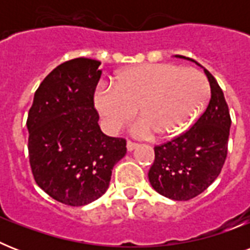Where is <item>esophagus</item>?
<instances>
[{
	"label": "esophagus",
	"instance_id": "34e87169",
	"mask_svg": "<svg viewBox=\"0 0 250 250\" xmlns=\"http://www.w3.org/2000/svg\"><path fill=\"white\" fill-rule=\"evenodd\" d=\"M136 148L137 144H135L132 141H127V150H128V152H132V150H135Z\"/></svg>",
	"mask_w": 250,
	"mask_h": 250
}]
</instances>
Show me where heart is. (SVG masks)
Listing matches in <instances>:
<instances>
[{"mask_svg": "<svg viewBox=\"0 0 250 250\" xmlns=\"http://www.w3.org/2000/svg\"><path fill=\"white\" fill-rule=\"evenodd\" d=\"M205 76L172 63H144L118 72L114 85L100 84L94 105L110 132H117L136 109L132 132L139 137L156 133L174 137L187 131L209 104Z\"/></svg>", "mask_w": 250, "mask_h": 250, "instance_id": "obj_1", "label": "heart"}]
</instances>
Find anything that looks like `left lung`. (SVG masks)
Masks as SVG:
<instances>
[{
	"mask_svg": "<svg viewBox=\"0 0 250 250\" xmlns=\"http://www.w3.org/2000/svg\"><path fill=\"white\" fill-rule=\"evenodd\" d=\"M210 84L209 105L189 131L154 148L149 182L160 194L175 201H188L202 193L221 174L227 157L231 118L221 86L205 67Z\"/></svg>",
	"mask_w": 250,
	"mask_h": 250,
	"instance_id": "left-lung-1",
	"label": "left lung"
}]
</instances>
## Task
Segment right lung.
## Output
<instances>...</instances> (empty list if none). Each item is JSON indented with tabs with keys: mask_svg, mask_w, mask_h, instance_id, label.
<instances>
[{
	"mask_svg": "<svg viewBox=\"0 0 250 250\" xmlns=\"http://www.w3.org/2000/svg\"><path fill=\"white\" fill-rule=\"evenodd\" d=\"M101 62L75 58L57 66L37 88L27 119L29 164L41 189L64 205L93 202L109 188L127 153L125 139L98 125L93 94Z\"/></svg>",
	"mask_w": 250,
	"mask_h": 250,
	"instance_id": "right-lung-1",
	"label": "right lung"
}]
</instances>
